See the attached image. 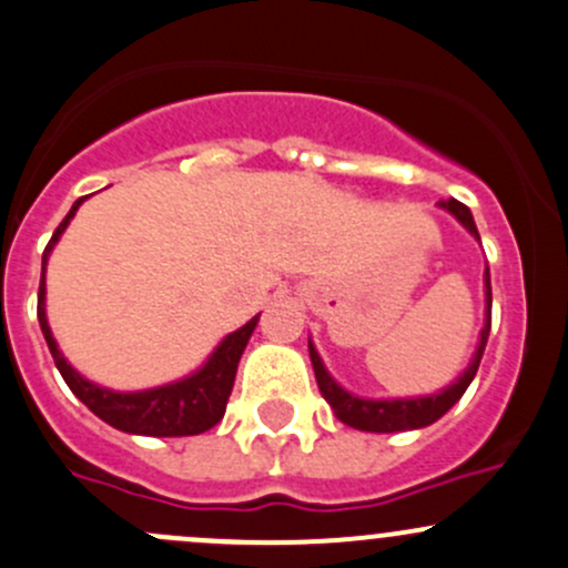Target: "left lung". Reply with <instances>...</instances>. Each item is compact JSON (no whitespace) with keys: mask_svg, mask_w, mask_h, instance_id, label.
Listing matches in <instances>:
<instances>
[{"mask_svg":"<svg viewBox=\"0 0 568 568\" xmlns=\"http://www.w3.org/2000/svg\"><path fill=\"white\" fill-rule=\"evenodd\" d=\"M440 209H446L449 214L463 223V229L468 231L470 236L479 239V231H476L474 214L465 204H459L457 199L449 201H438ZM485 294H487V318H485V329L479 334V345H476V354L470 359L465 373L459 375L455 384H449L446 389L427 394V397H403V399H367V397H356V394L345 392L337 381L326 373L324 362H321L318 351H315L313 339H310V362H313L315 369V381H318V389L324 394L326 403L332 405L334 416H337L343 425L354 427V429H364V433H403V429H419L438 422L452 405L463 397L465 389L474 381L476 369H479L481 354H485V345L489 337V321H493V288H489V268H485Z\"/></svg>","mask_w":568,"mask_h":568,"instance_id":"obj_1","label":"left lung"}]
</instances>
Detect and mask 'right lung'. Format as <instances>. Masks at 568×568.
<instances>
[{
    "label": "right lung",
    "mask_w": 568,
    "mask_h": 568,
    "mask_svg": "<svg viewBox=\"0 0 568 568\" xmlns=\"http://www.w3.org/2000/svg\"><path fill=\"white\" fill-rule=\"evenodd\" d=\"M87 201V195L73 204L68 212V217L59 223V229L53 231L51 242H48L43 253V274H40V294H38V321L43 337L51 351L57 369L62 373L64 384L70 386V392L92 410L94 416L105 422V425L122 429V433L133 435H158V438H179V435H199L206 433L223 419L225 405H229L231 389H234L236 367L242 359L244 348H247V339L258 326V315L250 318L242 329L231 332L223 343L214 348V354L209 356L206 364L201 369H195L187 378L174 381V384L154 386V389L143 392H113L105 386L92 384L87 381L79 369L73 367L59 351L57 339H53L51 326L45 318V264L48 255H51L53 244L59 242V236L64 234L68 223L73 220V214L79 212V206Z\"/></svg>",
    "instance_id": "1"
}]
</instances>
